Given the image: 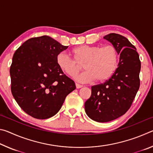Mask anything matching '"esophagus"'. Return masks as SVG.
<instances>
[{"mask_svg": "<svg viewBox=\"0 0 153 153\" xmlns=\"http://www.w3.org/2000/svg\"><path fill=\"white\" fill-rule=\"evenodd\" d=\"M76 88H82V85L80 84H76Z\"/></svg>", "mask_w": 153, "mask_h": 153, "instance_id": "1", "label": "esophagus"}]
</instances>
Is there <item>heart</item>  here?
Instances as JSON below:
<instances>
[{
  "label": "heart",
  "instance_id": "1",
  "mask_svg": "<svg viewBox=\"0 0 153 153\" xmlns=\"http://www.w3.org/2000/svg\"><path fill=\"white\" fill-rule=\"evenodd\" d=\"M74 59L64 52L56 56L59 69L69 77H76L84 68L86 71L77 77V81L88 83L95 79L105 82L109 79L117 69L120 54L117 48L107 45L100 48L97 46L82 45L71 51Z\"/></svg>",
  "mask_w": 153,
  "mask_h": 153
}]
</instances>
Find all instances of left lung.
Segmentation results:
<instances>
[{"mask_svg": "<svg viewBox=\"0 0 153 153\" xmlns=\"http://www.w3.org/2000/svg\"><path fill=\"white\" fill-rule=\"evenodd\" d=\"M103 38L117 48L120 62L109 79L92 86L91 97L85 102L87 115L100 123L115 120L130 108L140 87L141 68L136 48L126 37L111 33Z\"/></svg>", "mask_w": 153, "mask_h": 153, "instance_id": "obj_1", "label": "left lung"}]
</instances>
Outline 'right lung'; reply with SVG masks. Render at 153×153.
Segmentation results:
<instances>
[{
	"label": "right lung",
	"instance_id": "right-lung-1",
	"mask_svg": "<svg viewBox=\"0 0 153 153\" xmlns=\"http://www.w3.org/2000/svg\"><path fill=\"white\" fill-rule=\"evenodd\" d=\"M67 48L42 36L26 40L15 52L10 67L11 92L22 110L32 117H53L76 89L74 82L56 63V56Z\"/></svg>",
	"mask_w": 153,
	"mask_h": 153
}]
</instances>
